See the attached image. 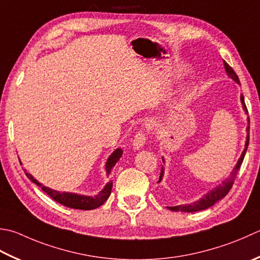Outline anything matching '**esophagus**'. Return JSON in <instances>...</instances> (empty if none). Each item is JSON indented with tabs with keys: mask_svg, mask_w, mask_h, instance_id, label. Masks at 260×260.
Instances as JSON below:
<instances>
[{
	"mask_svg": "<svg viewBox=\"0 0 260 260\" xmlns=\"http://www.w3.org/2000/svg\"><path fill=\"white\" fill-rule=\"evenodd\" d=\"M145 140H146V135L143 131H140L137 132L135 137H134V141H133V146L135 150H140L142 147L144 146L145 144Z\"/></svg>",
	"mask_w": 260,
	"mask_h": 260,
	"instance_id": "1",
	"label": "esophagus"
}]
</instances>
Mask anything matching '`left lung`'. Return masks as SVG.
<instances>
[{
    "mask_svg": "<svg viewBox=\"0 0 260 260\" xmlns=\"http://www.w3.org/2000/svg\"><path fill=\"white\" fill-rule=\"evenodd\" d=\"M224 69L226 71V74L228 76H230V78L236 81L237 83L240 84V81H239V78L238 75L236 74L235 71H233V69L231 68L230 65H229L226 62H224ZM241 104H242V107L243 109H245L247 113V107H246V104H245V98H243V95L241 94ZM248 121H249V118H248ZM247 131H249V126L247 127ZM248 144H249V133L247 135V141H246V144H245V150H243V152L241 153V156L240 159L238 160L236 167L233 168V170L231 172L230 177L228 178V179H225L224 181L222 182V184L220 186L215 187L214 189H212L211 191H208L206 195L203 196L200 201H196L194 203H190V204H185V205H177V206H169L168 208H169L170 211H175V212H188V213H192V212H198V211H203V210H206V208L211 207L215 204L216 202H218L220 200H222L223 197H225L228 195V192L230 191V189L233 186V182H235V179L237 177V174L239 169H240L241 167V164L243 159H245V155H246V151L248 149ZM162 161H164L165 164V160L164 157H162ZM164 174H165V168L162 167L161 168V174H160V178H159V181L160 182L162 180V177H164Z\"/></svg>",
    "mask_w": 260,
    "mask_h": 260,
    "instance_id": "obj_1",
    "label": "left lung"
}]
</instances>
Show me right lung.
I'll list each match as a JSON object with an SVG mask.
<instances>
[{
    "label": "right lung",
    "mask_w": 260,
    "mask_h": 260,
    "mask_svg": "<svg viewBox=\"0 0 260 260\" xmlns=\"http://www.w3.org/2000/svg\"><path fill=\"white\" fill-rule=\"evenodd\" d=\"M121 155H123V150L121 149H116L113 153L110 154L108 160L106 162L107 176H109L111 174V170L114 169L115 165L117 164V161L120 159ZM24 174L30 180L34 182V184L42 188L46 194H47L49 197H52L55 202H57L59 204H62L66 207L75 208V210L89 211V210H94V208L101 206L107 200H108V197L110 196V192H111V188H113V180H110L109 182H107V185L104 187V189L95 196L78 195V194H73V192H60L57 190L50 189V188L42 185L37 179H35V178L25 170H24Z\"/></svg>",
    "instance_id": "right-lung-1"
}]
</instances>
